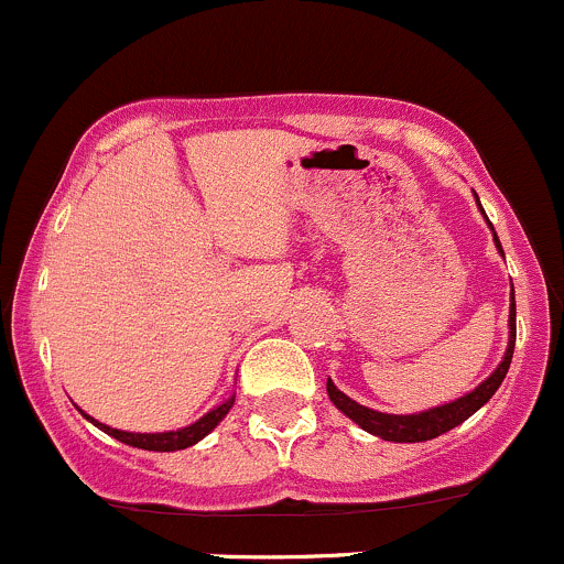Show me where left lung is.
Wrapping results in <instances>:
<instances>
[{
	"mask_svg": "<svg viewBox=\"0 0 564 564\" xmlns=\"http://www.w3.org/2000/svg\"><path fill=\"white\" fill-rule=\"evenodd\" d=\"M494 229V226H491ZM497 240V235H494ZM497 248L502 250L497 240ZM513 349H516V297L510 303V344L508 351H505V360L499 362L497 371L486 379L477 390H471L469 395L458 398V401L445 403V406H436L429 409V412H420V414H384V412H373V409L360 406L357 401H351L349 395H344L333 382L327 379V392H329V401L346 414V417L355 420L362 431L368 434L379 436V440H388V442H425V440H434V436L447 434L451 429L464 423L466 417L477 412L494 392L499 390L502 384L505 373H508L510 360H513Z\"/></svg>",
	"mask_w": 564,
	"mask_h": 564,
	"instance_id": "obj_1",
	"label": "left lung"
}]
</instances>
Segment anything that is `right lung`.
I'll use <instances>...</instances> for the list:
<instances>
[{"instance_id": "add662e5", "label": "right lung", "mask_w": 564, "mask_h": 564, "mask_svg": "<svg viewBox=\"0 0 564 564\" xmlns=\"http://www.w3.org/2000/svg\"><path fill=\"white\" fill-rule=\"evenodd\" d=\"M231 403H235V398H229L226 403H220V406H215L213 412L204 414L198 423L187 425V429H180V431H166V434H128V431H117V429H108V425L98 423V420H93L95 425H98L100 431H106V434H111L113 440L124 442V445L130 447H141V451H158V453H172V451H185V447L196 445L198 440H204V436L209 434V431L215 429V425L220 423V420L229 414Z\"/></svg>"}]
</instances>
